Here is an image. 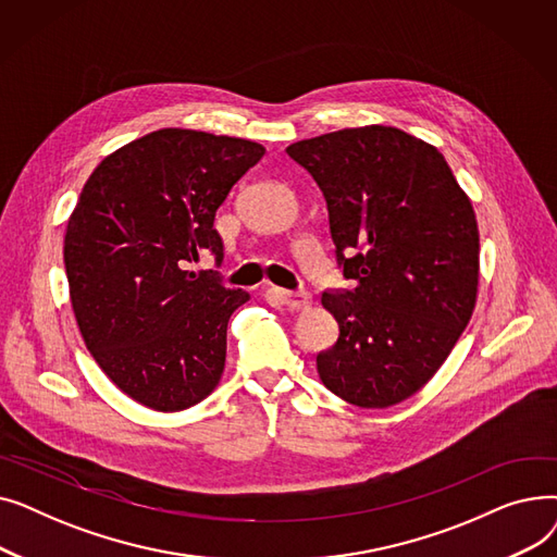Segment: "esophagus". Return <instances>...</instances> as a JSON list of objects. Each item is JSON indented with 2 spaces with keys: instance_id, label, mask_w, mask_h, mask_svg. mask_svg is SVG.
<instances>
[{
  "instance_id": "esophagus-1",
  "label": "esophagus",
  "mask_w": 557,
  "mask_h": 557,
  "mask_svg": "<svg viewBox=\"0 0 557 557\" xmlns=\"http://www.w3.org/2000/svg\"><path fill=\"white\" fill-rule=\"evenodd\" d=\"M280 300L290 311H302L311 307V296L305 290H280Z\"/></svg>"
}]
</instances>
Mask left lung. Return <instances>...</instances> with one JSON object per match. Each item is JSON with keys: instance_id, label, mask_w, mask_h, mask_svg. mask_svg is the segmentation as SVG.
Listing matches in <instances>:
<instances>
[{"instance_id": "1", "label": "left lung", "mask_w": 557, "mask_h": 557, "mask_svg": "<svg viewBox=\"0 0 557 557\" xmlns=\"http://www.w3.org/2000/svg\"><path fill=\"white\" fill-rule=\"evenodd\" d=\"M327 200L343 275L323 294L338 341L320 382L359 408H388L441 370L479 294V225L435 146L393 126L343 128L290 144Z\"/></svg>"}]
</instances>
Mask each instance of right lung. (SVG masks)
Here are the masks:
<instances>
[{"label": "right lung", "mask_w": 557, "mask_h": 557, "mask_svg": "<svg viewBox=\"0 0 557 557\" xmlns=\"http://www.w3.org/2000/svg\"><path fill=\"white\" fill-rule=\"evenodd\" d=\"M263 153L162 128L103 158L78 196L63 248L76 323L110 382L146 408L185 411L221 382L227 320L250 294L187 263H221L216 210Z\"/></svg>", "instance_id": "obj_1"}]
</instances>
